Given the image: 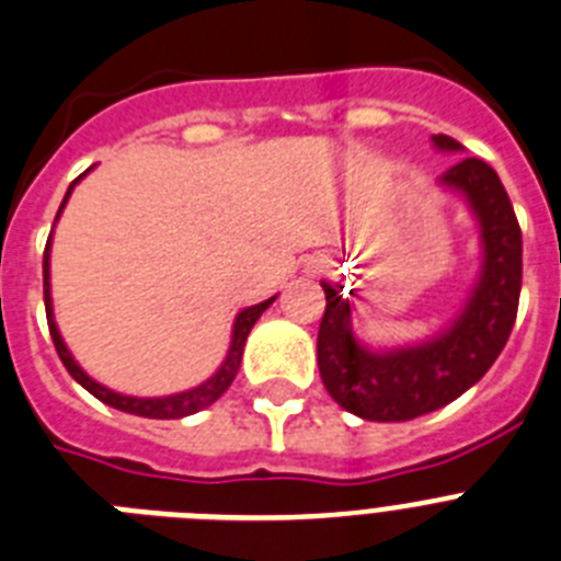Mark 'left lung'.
<instances>
[{
  "instance_id": "left-lung-1",
  "label": "left lung",
  "mask_w": 561,
  "mask_h": 561,
  "mask_svg": "<svg viewBox=\"0 0 561 561\" xmlns=\"http://www.w3.org/2000/svg\"><path fill=\"white\" fill-rule=\"evenodd\" d=\"M440 151H460L433 134ZM440 182L458 187L480 219L483 272L458 323L413 348L374 354L351 334V309L323 284L325 314L317 331V365L331 399L368 421H410L463 396L494 365L517 320L523 286V230L497 171L478 157L449 168Z\"/></svg>"
}]
</instances>
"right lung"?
Returning <instances> with one entry per match:
<instances>
[{"label":"right lung","mask_w":561,"mask_h":561,"mask_svg":"<svg viewBox=\"0 0 561 561\" xmlns=\"http://www.w3.org/2000/svg\"><path fill=\"white\" fill-rule=\"evenodd\" d=\"M76 182H72V185H76ZM72 185H69V191H67V196H64L58 213H61L64 205H67L69 193H72ZM56 219H58V216H56ZM49 238H53V236H49ZM49 238H47V247H44V309H47L49 336H53V345H56L58 356H61L64 368L69 370V376H72V379H76L81 388H87L89 393L95 396V399H101L103 404H108V408L123 410V413H131V415H142V419H185V415H193V413H199V410H205L207 404H213V401L219 399V396L225 393L227 388H230V381L236 379V374H238V365H241V356H244L247 336H250L255 320L264 314L266 309H270V304L275 300V297H272V300H264V304L250 306V309H244L241 314L236 317L230 354H227L225 365L216 370V376H210L205 385L187 390V393L165 396V399H134V396H121V393H114V390L103 388V385H98L95 379H89V376L83 374L81 368H78V362L69 356L67 345H64L61 334H58L56 320H53V304H49Z\"/></svg>","instance_id":"1"}]
</instances>
